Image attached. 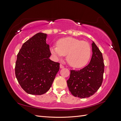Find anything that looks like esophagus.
I'll list each match as a JSON object with an SVG mask.
<instances>
[{
    "label": "esophagus",
    "mask_w": 121,
    "mask_h": 121,
    "mask_svg": "<svg viewBox=\"0 0 121 121\" xmlns=\"http://www.w3.org/2000/svg\"><path fill=\"white\" fill-rule=\"evenodd\" d=\"M64 68V65H62V64H60V69H63V68Z\"/></svg>",
    "instance_id": "34e87169"
}]
</instances>
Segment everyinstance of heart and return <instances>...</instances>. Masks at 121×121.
I'll list each match as a JSON object with an SVG mask.
<instances>
[{
  "mask_svg": "<svg viewBox=\"0 0 121 121\" xmlns=\"http://www.w3.org/2000/svg\"><path fill=\"white\" fill-rule=\"evenodd\" d=\"M50 50L58 58L67 55L68 63L75 68L85 66L89 61L91 53L89 43L72 37L60 39L57 42V46H52Z\"/></svg>",
  "mask_w": 121,
  "mask_h": 121,
  "instance_id": "1",
  "label": "heart"
}]
</instances>
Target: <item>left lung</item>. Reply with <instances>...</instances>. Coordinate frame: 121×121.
Masks as SVG:
<instances>
[{
  "mask_svg": "<svg viewBox=\"0 0 121 121\" xmlns=\"http://www.w3.org/2000/svg\"><path fill=\"white\" fill-rule=\"evenodd\" d=\"M92 56L87 66L80 70H71L68 87L73 95L81 98L92 96L101 86L104 73L103 56L94 42Z\"/></svg>",
  "mask_w": 121,
  "mask_h": 121,
  "instance_id": "left-lung-1",
  "label": "left lung"
}]
</instances>
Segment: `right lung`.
Here are the masks:
<instances>
[{
	"instance_id": "1",
	"label": "right lung",
	"mask_w": 121,
	"mask_h": 121,
	"mask_svg": "<svg viewBox=\"0 0 121 121\" xmlns=\"http://www.w3.org/2000/svg\"><path fill=\"white\" fill-rule=\"evenodd\" d=\"M46 34L38 33L25 42L17 55L15 74L18 82L28 94L41 95L52 87L60 63L49 59Z\"/></svg>"
}]
</instances>
